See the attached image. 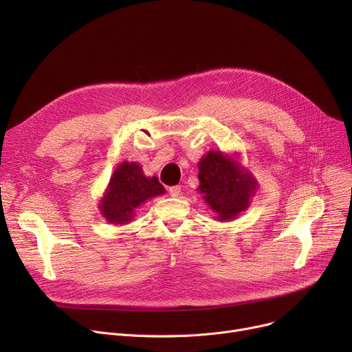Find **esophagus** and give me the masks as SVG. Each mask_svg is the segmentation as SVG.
Instances as JSON below:
<instances>
[{"label":"esophagus","instance_id":"obj_1","mask_svg":"<svg viewBox=\"0 0 352 352\" xmlns=\"http://www.w3.org/2000/svg\"><path fill=\"white\" fill-rule=\"evenodd\" d=\"M168 192H170V195L171 197H178L179 195V192H181V187L179 186H174V187H170L168 188Z\"/></svg>","mask_w":352,"mask_h":352}]
</instances>
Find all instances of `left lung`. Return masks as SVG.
<instances>
[{"label": "left lung", "instance_id": "8db88e82", "mask_svg": "<svg viewBox=\"0 0 352 352\" xmlns=\"http://www.w3.org/2000/svg\"><path fill=\"white\" fill-rule=\"evenodd\" d=\"M199 187L206 202L218 214L219 219L235 218L250 206L256 182L241 173L236 164L223 155L210 151L199 161Z\"/></svg>", "mask_w": 352, "mask_h": 352}]
</instances>
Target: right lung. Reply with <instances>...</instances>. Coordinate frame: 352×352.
Here are the masks:
<instances>
[{"mask_svg":"<svg viewBox=\"0 0 352 352\" xmlns=\"http://www.w3.org/2000/svg\"><path fill=\"white\" fill-rule=\"evenodd\" d=\"M164 191L158 178L145 177L137 162H122L111 177L108 191L100 206L101 214L111 224H126L141 204Z\"/></svg>","mask_w":352,"mask_h":352,"instance_id":"obj_1","label":"right lung"}]
</instances>
